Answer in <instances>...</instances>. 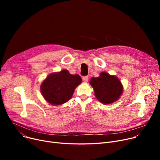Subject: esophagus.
Masks as SVG:
<instances>
[{"instance_id":"obj_1","label":"esophagus","mask_w":160,"mask_h":160,"mask_svg":"<svg viewBox=\"0 0 160 160\" xmlns=\"http://www.w3.org/2000/svg\"><path fill=\"white\" fill-rule=\"evenodd\" d=\"M82 79H83V82H87L88 81V77H87V76H85V77H83V78H82Z\"/></svg>"}]
</instances>
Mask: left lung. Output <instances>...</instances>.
Returning <instances> with one entry per match:
<instances>
[{
  "instance_id": "left-lung-1",
  "label": "left lung",
  "mask_w": 160,
  "mask_h": 160,
  "mask_svg": "<svg viewBox=\"0 0 160 160\" xmlns=\"http://www.w3.org/2000/svg\"><path fill=\"white\" fill-rule=\"evenodd\" d=\"M89 83L94 89L97 98L103 104H108L116 101L122 93L120 80L106 72L100 73L99 77L91 78Z\"/></svg>"
}]
</instances>
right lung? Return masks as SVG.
<instances>
[{"label": "right lung", "mask_w": 160, "mask_h": 160, "mask_svg": "<svg viewBox=\"0 0 160 160\" xmlns=\"http://www.w3.org/2000/svg\"><path fill=\"white\" fill-rule=\"evenodd\" d=\"M82 82L78 74H71L67 70L50 74L41 86L42 95L48 102L60 105L72 97L75 88Z\"/></svg>", "instance_id": "add662e5"}]
</instances>
